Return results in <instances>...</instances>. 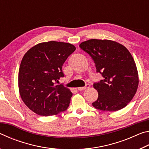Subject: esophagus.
Here are the masks:
<instances>
[{
    "instance_id": "1",
    "label": "esophagus",
    "mask_w": 149,
    "mask_h": 149,
    "mask_svg": "<svg viewBox=\"0 0 149 149\" xmlns=\"http://www.w3.org/2000/svg\"><path fill=\"white\" fill-rule=\"evenodd\" d=\"M90 87V85L89 84H87L86 85H85V87H78L77 89L79 91H84L85 89H87V88H89Z\"/></svg>"
}]
</instances>
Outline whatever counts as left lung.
Instances as JSON below:
<instances>
[{"instance_id": "8db88e82", "label": "left lung", "mask_w": 149, "mask_h": 149, "mask_svg": "<svg viewBox=\"0 0 149 149\" xmlns=\"http://www.w3.org/2000/svg\"><path fill=\"white\" fill-rule=\"evenodd\" d=\"M79 47L89 54L95 63L97 72L104 77L94 83L99 97L92 103L96 109L119 110L134 97L139 85L135 62L126 48L110 40L90 39Z\"/></svg>"}]
</instances>
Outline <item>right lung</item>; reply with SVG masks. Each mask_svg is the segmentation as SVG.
<instances>
[{"instance_id":"1","label":"right lung","mask_w":149,"mask_h":149,"mask_svg":"<svg viewBox=\"0 0 149 149\" xmlns=\"http://www.w3.org/2000/svg\"><path fill=\"white\" fill-rule=\"evenodd\" d=\"M75 47L57 41L41 42L27 51L22 58L18 74L21 98L27 107L44 116L67 110L72 93L62 84V65Z\"/></svg>"}]
</instances>
